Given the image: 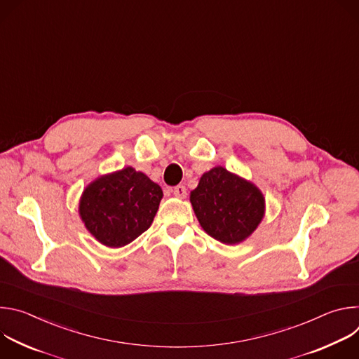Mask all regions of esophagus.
Segmentation results:
<instances>
[{
  "label": "esophagus",
  "mask_w": 359,
  "mask_h": 359,
  "mask_svg": "<svg viewBox=\"0 0 359 359\" xmlns=\"http://www.w3.org/2000/svg\"><path fill=\"white\" fill-rule=\"evenodd\" d=\"M173 196L175 197H177V198H186V196H187V189L184 187V186H176L173 190Z\"/></svg>",
  "instance_id": "34e87169"
}]
</instances>
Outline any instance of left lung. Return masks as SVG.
<instances>
[{
  "instance_id": "8db88e82",
  "label": "left lung",
  "mask_w": 359,
  "mask_h": 359,
  "mask_svg": "<svg viewBox=\"0 0 359 359\" xmlns=\"http://www.w3.org/2000/svg\"><path fill=\"white\" fill-rule=\"evenodd\" d=\"M190 203L201 229L229 245L247 240L266 215L262 190L223 166L201 175Z\"/></svg>"
}]
</instances>
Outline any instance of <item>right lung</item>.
Wrapping results in <instances>:
<instances>
[{
	"mask_svg": "<svg viewBox=\"0 0 359 359\" xmlns=\"http://www.w3.org/2000/svg\"><path fill=\"white\" fill-rule=\"evenodd\" d=\"M162 187L132 166L102 175L90 182L79 198V217L102 245L121 248L155 219Z\"/></svg>",
	"mask_w": 359,
	"mask_h": 359,
	"instance_id": "add662e5",
	"label": "right lung"
}]
</instances>
